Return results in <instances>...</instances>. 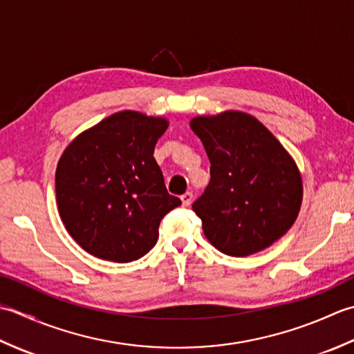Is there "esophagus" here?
Instances as JSON below:
<instances>
[{"instance_id":"1","label":"esophagus","mask_w":354,"mask_h":354,"mask_svg":"<svg viewBox=\"0 0 354 354\" xmlns=\"http://www.w3.org/2000/svg\"><path fill=\"white\" fill-rule=\"evenodd\" d=\"M182 203H183V206H189L191 203H192V198H194V196H192V192H185L182 197Z\"/></svg>"}]
</instances>
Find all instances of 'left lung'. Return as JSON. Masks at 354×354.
Segmentation results:
<instances>
[{
  "instance_id": "obj_1",
  "label": "left lung",
  "mask_w": 354,
  "mask_h": 354,
  "mask_svg": "<svg viewBox=\"0 0 354 354\" xmlns=\"http://www.w3.org/2000/svg\"><path fill=\"white\" fill-rule=\"evenodd\" d=\"M211 162V182L194 201L206 238L226 255L269 248L298 217L302 182L268 128L241 111L191 120Z\"/></svg>"
}]
</instances>
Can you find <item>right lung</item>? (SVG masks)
Here are the masks:
<instances>
[{"label":"right lung","mask_w":354,"mask_h":354,"mask_svg":"<svg viewBox=\"0 0 354 354\" xmlns=\"http://www.w3.org/2000/svg\"><path fill=\"white\" fill-rule=\"evenodd\" d=\"M168 122L120 111L77 136L56 168L62 223L88 254L116 263L154 248L162 218L182 200L171 196L154 158Z\"/></svg>","instance_id":"right-lung-1"}]
</instances>
